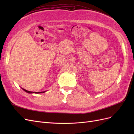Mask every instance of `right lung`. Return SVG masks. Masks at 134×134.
Listing matches in <instances>:
<instances>
[{"instance_id": "right-lung-1", "label": "right lung", "mask_w": 134, "mask_h": 134, "mask_svg": "<svg viewBox=\"0 0 134 134\" xmlns=\"http://www.w3.org/2000/svg\"><path fill=\"white\" fill-rule=\"evenodd\" d=\"M22 90H23L24 91H25L26 92H27V93H44V92H46V91H44V92H30V91H27V90H25V89H23V88H22Z\"/></svg>"}]
</instances>
